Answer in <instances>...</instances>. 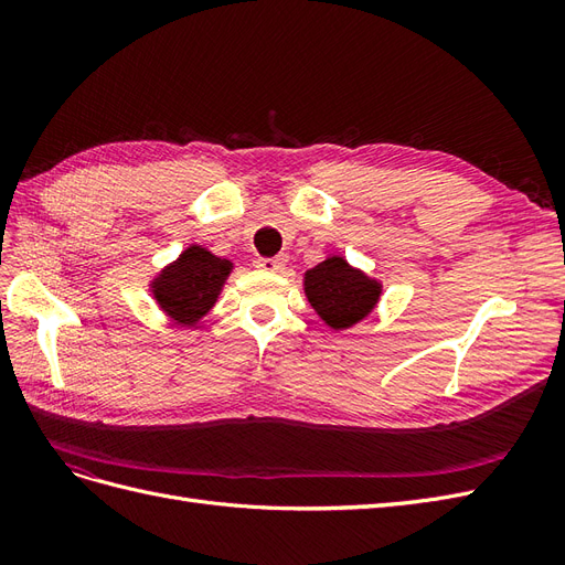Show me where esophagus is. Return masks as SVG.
Masks as SVG:
<instances>
[{
	"label": "esophagus",
	"instance_id": "esophagus-1",
	"mask_svg": "<svg viewBox=\"0 0 565 565\" xmlns=\"http://www.w3.org/2000/svg\"><path fill=\"white\" fill-rule=\"evenodd\" d=\"M285 264H287L285 256H270V259H259V268L270 270V273H280L285 268Z\"/></svg>",
	"mask_w": 565,
	"mask_h": 565
}]
</instances>
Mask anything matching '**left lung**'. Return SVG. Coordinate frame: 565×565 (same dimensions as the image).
Returning <instances> with one entry per match:
<instances>
[{"instance_id":"left-lung-1","label":"left lung","mask_w":565,"mask_h":565,"mask_svg":"<svg viewBox=\"0 0 565 565\" xmlns=\"http://www.w3.org/2000/svg\"><path fill=\"white\" fill-rule=\"evenodd\" d=\"M384 285L365 270L332 254L303 273V295L332 332L349 330L365 320L382 299Z\"/></svg>"}]
</instances>
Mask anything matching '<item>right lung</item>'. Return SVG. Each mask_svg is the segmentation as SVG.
Instances as JSON below:
<instances>
[{
	"instance_id": "right-lung-1",
	"label": "right lung",
	"mask_w": 565,
	"mask_h": 565,
	"mask_svg": "<svg viewBox=\"0 0 565 565\" xmlns=\"http://www.w3.org/2000/svg\"><path fill=\"white\" fill-rule=\"evenodd\" d=\"M233 262L221 259L202 245H188L172 264H167L150 280V295L158 309L183 328L207 316L233 273Z\"/></svg>"
}]
</instances>
